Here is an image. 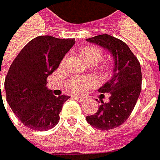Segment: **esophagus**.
<instances>
[{"instance_id":"esophagus-1","label":"esophagus","mask_w":160,"mask_h":160,"mask_svg":"<svg viewBox=\"0 0 160 160\" xmlns=\"http://www.w3.org/2000/svg\"><path fill=\"white\" fill-rule=\"evenodd\" d=\"M73 98L75 99V100H78V102H82V101H84L85 100V98L84 97H81V96H73Z\"/></svg>"}]
</instances>
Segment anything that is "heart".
Listing matches in <instances>:
<instances>
[{"instance_id":"heart-1","label":"heart","mask_w":160,"mask_h":160,"mask_svg":"<svg viewBox=\"0 0 160 160\" xmlns=\"http://www.w3.org/2000/svg\"><path fill=\"white\" fill-rule=\"evenodd\" d=\"M82 57L86 63L97 64L102 58V52L98 47L89 46V47H85L82 51ZM92 83H93V81L90 78L75 77L69 82L68 88L71 91H73L74 93H78V92L84 91L86 89V87Z\"/></svg>"}]
</instances>
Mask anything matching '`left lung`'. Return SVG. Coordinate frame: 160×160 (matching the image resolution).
I'll use <instances>...</instances> for the list:
<instances>
[{
    "label": "left lung",
    "instance_id": "obj_1",
    "mask_svg": "<svg viewBox=\"0 0 160 160\" xmlns=\"http://www.w3.org/2000/svg\"><path fill=\"white\" fill-rule=\"evenodd\" d=\"M104 50L113 58V75L101 88V93H109V101L100 100L98 111L86 116V121L101 131L121 126L133 110L141 91L142 74L137 58L122 40L108 34L86 39Z\"/></svg>",
    "mask_w": 160,
    "mask_h": 160
}]
</instances>
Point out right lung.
Returning <instances> with one entry per match:
<instances>
[{"label":"right lung","instance_id":"obj_1","mask_svg":"<svg viewBox=\"0 0 160 160\" xmlns=\"http://www.w3.org/2000/svg\"><path fill=\"white\" fill-rule=\"evenodd\" d=\"M75 43L74 38L35 37L10 65L4 81L7 102L26 127L46 131L58 123L63 103L70 97L54 96L46 86L47 78L59 66ZM0 94L2 100L1 86Z\"/></svg>","mask_w":160,"mask_h":160}]
</instances>
